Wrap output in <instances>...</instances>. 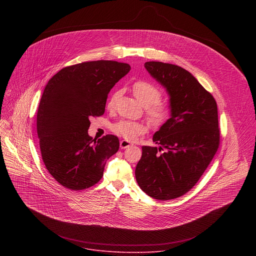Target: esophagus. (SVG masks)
<instances>
[{
	"label": "esophagus",
	"mask_w": 256,
	"mask_h": 256,
	"mask_svg": "<svg viewBox=\"0 0 256 256\" xmlns=\"http://www.w3.org/2000/svg\"><path fill=\"white\" fill-rule=\"evenodd\" d=\"M130 146H131V143L129 141H127V140L120 141V148H129Z\"/></svg>",
	"instance_id": "esophagus-1"
}]
</instances>
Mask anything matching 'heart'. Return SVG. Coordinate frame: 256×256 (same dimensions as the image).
I'll use <instances>...</instances> for the list:
<instances>
[{
	"instance_id": "b5f03b06",
	"label": "heart",
	"mask_w": 256,
	"mask_h": 256,
	"mask_svg": "<svg viewBox=\"0 0 256 256\" xmlns=\"http://www.w3.org/2000/svg\"><path fill=\"white\" fill-rule=\"evenodd\" d=\"M132 90L138 102L146 106V117L152 125H160L168 118L170 110V106L166 102L160 100L162 98V92L158 88L146 80H137L134 82ZM116 98L117 92L110 96L108 102V108L114 106ZM112 130L117 135L131 141L144 134L146 126L140 122L122 120L114 124Z\"/></svg>"
}]
</instances>
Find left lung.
I'll list each match as a JSON object with an SVG mask.
<instances>
[{
  "instance_id": "obj_1",
  "label": "left lung",
  "mask_w": 256,
  "mask_h": 256,
  "mask_svg": "<svg viewBox=\"0 0 256 256\" xmlns=\"http://www.w3.org/2000/svg\"><path fill=\"white\" fill-rule=\"evenodd\" d=\"M145 68L166 88L170 118L152 137L160 146H142L135 176L148 196L170 200L197 183L219 148L217 102L180 66L152 61L145 63Z\"/></svg>"
}]
</instances>
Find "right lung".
<instances>
[{
	"mask_svg": "<svg viewBox=\"0 0 256 256\" xmlns=\"http://www.w3.org/2000/svg\"><path fill=\"white\" fill-rule=\"evenodd\" d=\"M131 67L98 60L63 68L46 84L37 110V134L49 174L66 188L82 190L98 182L119 140L98 141L88 134L92 116H102L110 90Z\"/></svg>",
	"mask_w": 256,
	"mask_h": 256,
	"instance_id": "add662e5",
	"label": "right lung"
}]
</instances>
